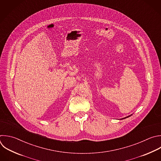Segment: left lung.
Masks as SVG:
<instances>
[{"mask_svg": "<svg viewBox=\"0 0 161 161\" xmlns=\"http://www.w3.org/2000/svg\"><path fill=\"white\" fill-rule=\"evenodd\" d=\"M132 114H131V115H130V116H126V117H125V118H122V119H125V118H128V117H130V116H131Z\"/></svg>", "mask_w": 161, "mask_h": 161, "instance_id": "1", "label": "left lung"}]
</instances>
